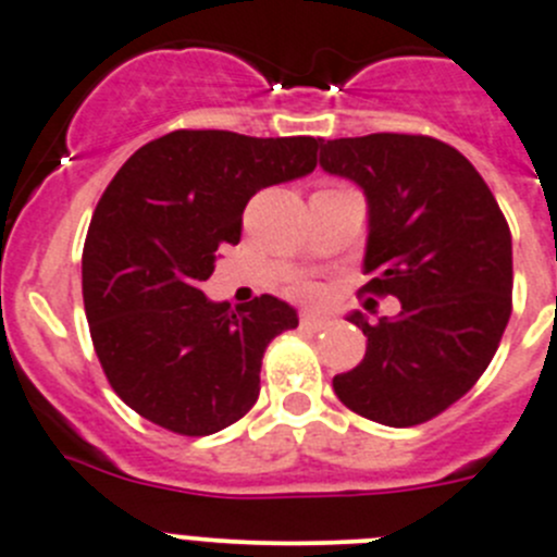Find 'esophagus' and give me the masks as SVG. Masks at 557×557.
<instances>
[{"mask_svg":"<svg viewBox=\"0 0 557 557\" xmlns=\"http://www.w3.org/2000/svg\"><path fill=\"white\" fill-rule=\"evenodd\" d=\"M299 324H302V330L308 332H321L330 326V321L324 319V315H313V313H305L302 319H299Z\"/></svg>","mask_w":557,"mask_h":557,"instance_id":"1","label":"esophagus"}]
</instances>
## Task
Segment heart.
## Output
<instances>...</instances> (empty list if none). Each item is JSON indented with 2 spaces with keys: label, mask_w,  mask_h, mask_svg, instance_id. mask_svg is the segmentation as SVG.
Returning a JSON list of instances; mask_svg holds the SVG:
<instances>
[{
  "label": "heart",
  "mask_w": 557,
  "mask_h": 557,
  "mask_svg": "<svg viewBox=\"0 0 557 557\" xmlns=\"http://www.w3.org/2000/svg\"><path fill=\"white\" fill-rule=\"evenodd\" d=\"M296 294H299V296H315V294H319V288H315V285H310V283H302V285H296Z\"/></svg>",
  "instance_id": "b5f03b06"
}]
</instances>
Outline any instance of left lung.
<instances>
[{
  "instance_id": "left-lung-1",
  "label": "left lung",
  "mask_w": 557,
  "mask_h": 557,
  "mask_svg": "<svg viewBox=\"0 0 557 557\" xmlns=\"http://www.w3.org/2000/svg\"><path fill=\"white\" fill-rule=\"evenodd\" d=\"M321 168L366 189L371 233L362 294L401 313L351 324L360 366L332 379L351 412L382 425L425 423L470 393L511 319V231L470 161L425 134L321 139Z\"/></svg>"
}]
</instances>
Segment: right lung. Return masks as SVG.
<instances>
[{"label":"right lung","mask_w":557,"mask_h":557,"mask_svg":"<svg viewBox=\"0 0 557 557\" xmlns=\"http://www.w3.org/2000/svg\"><path fill=\"white\" fill-rule=\"evenodd\" d=\"M321 139L178 128L143 145L101 195L82 252V296L109 384L150 423L208 436L252 409L269 343L299 319L261 294L208 302L216 249L238 244L263 186L313 173Z\"/></svg>","instance_id":"1"}]
</instances>
